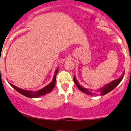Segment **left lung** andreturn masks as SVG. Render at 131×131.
<instances>
[{"label":"left lung","instance_id":"1","mask_svg":"<svg viewBox=\"0 0 131 131\" xmlns=\"http://www.w3.org/2000/svg\"><path fill=\"white\" fill-rule=\"evenodd\" d=\"M124 75V72L123 73L122 76H121L120 78L117 79H116V80H115V81H112V82H110V83H108L107 84L105 85L103 88H101L100 90H99L100 91V92H101V95H106V94H107V93L110 92L111 90H113V89L115 88V87H116V86H117V85H118L119 83L121 82L122 80L123 79ZM73 81H74V82H75V84H76V86H77V87L81 91H82V92L84 93L88 94V95H93V93L91 92L90 90H88V89L82 87V86H81V85L78 83V82H77V81L76 80L75 76H74V77H73Z\"/></svg>","mask_w":131,"mask_h":131}]
</instances>
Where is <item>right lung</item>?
Returning a JSON list of instances; mask_svg holds the SVG:
<instances>
[{
    "instance_id": "right-lung-1",
    "label": "right lung",
    "mask_w": 131,
    "mask_h": 131,
    "mask_svg": "<svg viewBox=\"0 0 131 131\" xmlns=\"http://www.w3.org/2000/svg\"><path fill=\"white\" fill-rule=\"evenodd\" d=\"M58 69H59V68H58L56 69V70L55 74H54L52 82H50V84H49L48 85H47L46 86H45L43 88L41 89V90H38V91H27V90H23V89H20L19 88L16 87V86L12 84H10V85H11L15 90H16L18 92H19L20 94L24 95V96H27V97L38 98L40 97V96H43V95H45V94L49 93H50V91L54 89V86H55L56 85V75L58 72Z\"/></svg>"
}]
</instances>
